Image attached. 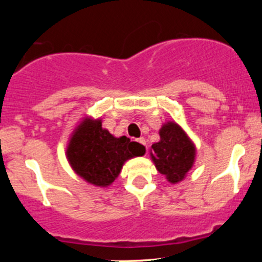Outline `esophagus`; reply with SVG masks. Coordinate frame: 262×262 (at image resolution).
Wrapping results in <instances>:
<instances>
[{"label":"esophagus","mask_w":262,"mask_h":262,"mask_svg":"<svg viewBox=\"0 0 262 262\" xmlns=\"http://www.w3.org/2000/svg\"><path fill=\"white\" fill-rule=\"evenodd\" d=\"M138 141H139V143L141 144V145H145L146 146V140H145V138H139V139H138Z\"/></svg>","instance_id":"obj_1"}]
</instances>
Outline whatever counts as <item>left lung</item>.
Segmentation results:
<instances>
[{"mask_svg":"<svg viewBox=\"0 0 262 262\" xmlns=\"http://www.w3.org/2000/svg\"><path fill=\"white\" fill-rule=\"evenodd\" d=\"M151 158L156 169L171 183L185 179L194 161L193 144L176 123H167L160 129V141L151 145Z\"/></svg>","mask_w":262,"mask_h":262,"instance_id":"8db88e82","label":"left lung"}]
</instances>
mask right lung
I'll use <instances>...</instances> for the list:
<instances>
[{
    "label": "right lung",
    "instance_id": "1",
    "mask_svg": "<svg viewBox=\"0 0 262 262\" xmlns=\"http://www.w3.org/2000/svg\"><path fill=\"white\" fill-rule=\"evenodd\" d=\"M144 152L141 144L127 137L114 138L102 128L101 121L87 119L75 130L66 154L77 175L106 187L118 177L125 160Z\"/></svg>",
    "mask_w": 262,
    "mask_h": 262
}]
</instances>
